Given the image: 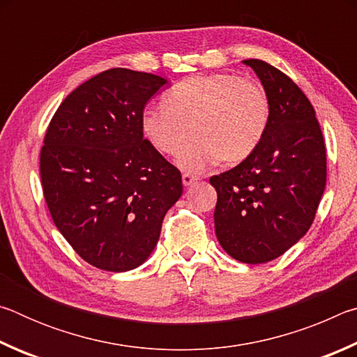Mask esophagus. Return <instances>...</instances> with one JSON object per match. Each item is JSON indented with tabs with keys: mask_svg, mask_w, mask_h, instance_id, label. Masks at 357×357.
I'll return each mask as SVG.
<instances>
[{
	"mask_svg": "<svg viewBox=\"0 0 357 357\" xmlns=\"http://www.w3.org/2000/svg\"><path fill=\"white\" fill-rule=\"evenodd\" d=\"M198 178L197 176H193V174H190V173H184L183 174V184L184 185H190L192 183H195Z\"/></svg>",
	"mask_w": 357,
	"mask_h": 357,
	"instance_id": "1",
	"label": "esophagus"
}]
</instances>
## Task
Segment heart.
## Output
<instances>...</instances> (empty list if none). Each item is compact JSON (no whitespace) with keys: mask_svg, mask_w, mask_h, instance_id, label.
<instances>
[{"mask_svg":"<svg viewBox=\"0 0 357 357\" xmlns=\"http://www.w3.org/2000/svg\"><path fill=\"white\" fill-rule=\"evenodd\" d=\"M271 123V100L261 83L234 74L193 75L148 105L140 116L151 146L178 154L192 130L196 138L178 157L184 172L198 173L220 160L236 165L255 153Z\"/></svg>","mask_w":357,"mask_h":357,"instance_id":"heart-1","label":"heart"}]
</instances>
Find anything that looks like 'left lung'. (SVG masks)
<instances>
[{
  "instance_id": "obj_1",
  "label": "left lung",
  "mask_w": 357,
  "mask_h": 357,
  "mask_svg": "<svg viewBox=\"0 0 357 357\" xmlns=\"http://www.w3.org/2000/svg\"><path fill=\"white\" fill-rule=\"evenodd\" d=\"M271 100L266 137L249 159L215 174V234L234 259L271 261L304 236L326 185V146L315 108L291 78L245 59Z\"/></svg>"
}]
</instances>
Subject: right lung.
<instances>
[{"instance_id": "obj_1", "label": "right lung", "mask_w": 357, "mask_h": 357, "mask_svg": "<svg viewBox=\"0 0 357 357\" xmlns=\"http://www.w3.org/2000/svg\"><path fill=\"white\" fill-rule=\"evenodd\" d=\"M167 78L114 68L82 83L48 124L40 183L59 233L84 261L124 273L159 241L181 172L143 137L140 116Z\"/></svg>"}]
</instances>
